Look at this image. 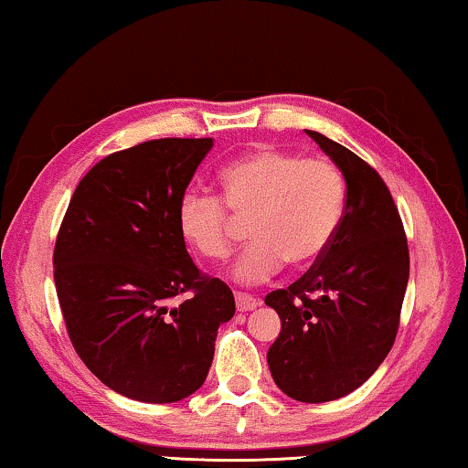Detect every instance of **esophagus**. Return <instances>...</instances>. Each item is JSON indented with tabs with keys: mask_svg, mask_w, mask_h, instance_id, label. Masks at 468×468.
Segmentation results:
<instances>
[{
	"mask_svg": "<svg viewBox=\"0 0 468 468\" xmlns=\"http://www.w3.org/2000/svg\"><path fill=\"white\" fill-rule=\"evenodd\" d=\"M261 305V301L250 297V294H244V292H236V307H239V312H253Z\"/></svg>",
	"mask_w": 468,
	"mask_h": 468,
	"instance_id": "obj_1",
	"label": "esophagus"
}]
</instances>
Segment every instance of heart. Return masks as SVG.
<instances>
[{"mask_svg": "<svg viewBox=\"0 0 468 468\" xmlns=\"http://www.w3.org/2000/svg\"><path fill=\"white\" fill-rule=\"evenodd\" d=\"M219 186L224 201L184 192L177 226L200 255L224 259L234 247L239 221H249L253 242L232 268V278L240 284L263 282L284 263L294 270L312 268L341 228L345 179L330 161L259 148L228 163L219 171Z\"/></svg>", "mask_w": 468, "mask_h": 468, "instance_id": "obj_1", "label": "heart"}]
</instances>
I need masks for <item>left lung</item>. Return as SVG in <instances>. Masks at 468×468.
I'll use <instances>...</instances> for the list:
<instances>
[{
	"label": "left lung",
	"mask_w": 468,
	"mask_h": 468,
	"mask_svg": "<svg viewBox=\"0 0 468 468\" xmlns=\"http://www.w3.org/2000/svg\"><path fill=\"white\" fill-rule=\"evenodd\" d=\"M305 133L339 167L347 198L324 257L265 297L282 324L268 366L289 398L322 404L356 391L391 351L410 255L398 207L377 171L326 135Z\"/></svg>",
	"instance_id": "1"
}]
</instances>
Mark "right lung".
<instances>
[{"label": "right lung", "instance_id": "obj_1", "mask_svg": "<svg viewBox=\"0 0 468 468\" xmlns=\"http://www.w3.org/2000/svg\"><path fill=\"white\" fill-rule=\"evenodd\" d=\"M211 138H165L100 161L70 198L54 249L67 333L106 387L174 404L203 387L234 294L186 250L177 203ZM192 292L179 306L177 293Z\"/></svg>", "mask_w": 468, "mask_h": 468}]
</instances>
